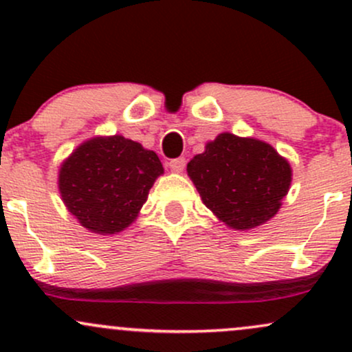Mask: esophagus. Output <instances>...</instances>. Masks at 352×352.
Listing matches in <instances>:
<instances>
[{"label":"esophagus","instance_id":"34e87169","mask_svg":"<svg viewBox=\"0 0 352 352\" xmlns=\"http://www.w3.org/2000/svg\"><path fill=\"white\" fill-rule=\"evenodd\" d=\"M185 164H187V162H185L184 157H177V159H172L170 162H168V168H170L172 172L180 173V172H184Z\"/></svg>","mask_w":352,"mask_h":352}]
</instances>
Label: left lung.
<instances>
[{"label":"left lung","instance_id":"left-lung-1","mask_svg":"<svg viewBox=\"0 0 352 352\" xmlns=\"http://www.w3.org/2000/svg\"><path fill=\"white\" fill-rule=\"evenodd\" d=\"M201 200L235 230L276 215L292 185V167L270 144L223 132L187 165Z\"/></svg>","mask_w":352,"mask_h":352}]
</instances>
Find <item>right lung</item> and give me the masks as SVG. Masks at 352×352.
<instances>
[{
	"instance_id": "add662e5",
	"label": "right lung",
	"mask_w": 352,
	"mask_h": 352,
	"mask_svg": "<svg viewBox=\"0 0 352 352\" xmlns=\"http://www.w3.org/2000/svg\"><path fill=\"white\" fill-rule=\"evenodd\" d=\"M164 173L155 152L122 135L80 144L59 170L60 199L89 232L114 235L127 228Z\"/></svg>"
}]
</instances>
